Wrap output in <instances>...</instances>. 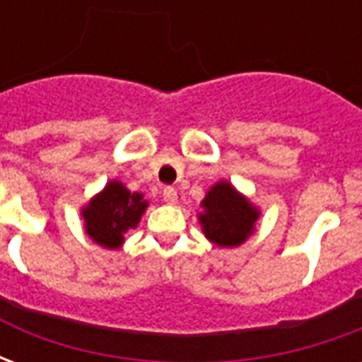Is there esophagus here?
<instances>
[{"instance_id":"esophagus-1","label":"esophagus","mask_w":362,"mask_h":362,"mask_svg":"<svg viewBox=\"0 0 362 362\" xmlns=\"http://www.w3.org/2000/svg\"><path fill=\"white\" fill-rule=\"evenodd\" d=\"M163 199H165L166 204H176L178 202V194H176V189L173 188V186H166L165 189H163Z\"/></svg>"}]
</instances>
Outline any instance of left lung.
Segmentation results:
<instances>
[{
	"mask_svg": "<svg viewBox=\"0 0 362 362\" xmlns=\"http://www.w3.org/2000/svg\"><path fill=\"white\" fill-rule=\"evenodd\" d=\"M199 223L204 235L221 248H235L254 233L259 211L233 184L217 182L202 202Z\"/></svg>",
	"mask_w": 362,
	"mask_h": 362,
	"instance_id": "1",
	"label": "left lung"
}]
</instances>
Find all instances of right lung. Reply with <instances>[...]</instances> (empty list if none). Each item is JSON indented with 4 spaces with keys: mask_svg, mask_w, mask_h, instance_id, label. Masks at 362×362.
<instances>
[{
    "mask_svg": "<svg viewBox=\"0 0 362 362\" xmlns=\"http://www.w3.org/2000/svg\"><path fill=\"white\" fill-rule=\"evenodd\" d=\"M147 205L143 194L129 192L118 180L108 182L103 192L83 207L85 233L96 244L116 250L124 244L127 230L137 227Z\"/></svg>",
    "mask_w": 362,
    "mask_h": 362,
    "instance_id": "obj_1",
    "label": "right lung"
}]
</instances>
